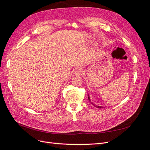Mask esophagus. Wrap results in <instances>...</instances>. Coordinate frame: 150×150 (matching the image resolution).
Masks as SVG:
<instances>
[{
  "label": "esophagus",
  "mask_w": 150,
  "mask_h": 150,
  "mask_svg": "<svg viewBox=\"0 0 150 150\" xmlns=\"http://www.w3.org/2000/svg\"><path fill=\"white\" fill-rule=\"evenodd\" d=\"M74 74L76 76H81L83 74V71L81 69H77L74 72Z\"/></svg>",
  "instance_id": "obj_1"
}]
</instances>
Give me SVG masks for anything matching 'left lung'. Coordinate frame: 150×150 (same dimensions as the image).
Here are the masks:
<instances>
[{"instance_id":"left-lung-1","label":"left lung","mask_w":150,"mask_h":150,"mask_svg":"<svg viewBox=\"0 0 150 150\" xmlns=\"http://www.w3.org/2000/svg\"><path fill=\"white\" fill-rule=\"evenodd\" d=\"M88 99H89V101H90V103H91L94 106V107H96V108H103V106H97V105H96V104H93L91 101V99H90V98H89V94H88Z\"/></svg>"}]
</instances>
